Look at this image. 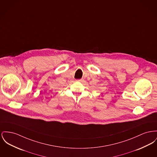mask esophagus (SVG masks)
I'll list each match as a JSON object with an SVG mask.
<instances>
[{
	"instance_id": "1",
	"label": "esophagus",
	"mask_w": 157,
	"mask_h": 157,
	"mask_svg": "<svg viewBox=\"0 0 157 157\" xmlns=\"http://www.w3.org/2000/svg\"><path fill=\"white\" fill-rule=\"evenodd\" d=\"M78 81H79V82H83V81H84V79H79V80H78Z\"/></svg>"
}]
</instances>
